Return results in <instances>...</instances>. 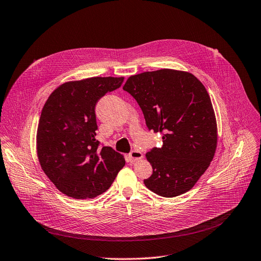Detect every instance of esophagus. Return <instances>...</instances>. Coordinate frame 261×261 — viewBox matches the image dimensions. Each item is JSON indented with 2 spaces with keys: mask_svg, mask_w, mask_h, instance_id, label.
Returning <instances> with one entry per match:
<instances>
[{
  "mask_svg": "<svg viewBox=\"0 0 261 261\" xmlns=\"http://www.w3.org/2000/svg\"><path fill=\"white\" fill-rule=\"evenodd\" d=\"M142 156H143L142 152L139 151V150H133V151H130V152L128 153V160H129V162H136V161H138V160L142 159Z\"/></svg>",
  "mask_w": 261,
  "mask_h": 261,
  "instance_id": "esophagus-1",
  "label": "esophagus"
}]
</instances>
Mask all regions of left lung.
<instances>
[{
    "mask_svg": "<svg viewBox=\"0 0 261 261\" xmlns=\"http://www.w3.org/2000/svg\"><path fill=\"white\" fill-rule=\"evenodd\" d=\"M142 110L149 130L163 145L146 153L152 174L145 186L174 197L189 191L210 165L217 128L210 96L190 73L162 69L130 76L123 87Z\"/></svg>",
    "mask_w": 261,
    "mask_h": 261,
    "instance_id": "8db88e82",
    "label": "left lung"
}]
</instances>
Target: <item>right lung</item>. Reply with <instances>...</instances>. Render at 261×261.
Returning <instances> with one entry per match:
<instances>
[{
	"label": "right lung",
	"instance_id": "right-lung-1",
	"mask_svg": "<svg viewBox=\"0 0 261 261\" xmlns=\"http://www.w3.org/2000/svg\"><path fill=\"white\" fill-rule=\"evenodd\" d=\"M123 77H92L58 87L39 118L36 146L39 163L55 187L73 198L106 192L124 165L119 152L96 139L95 108Z\"/></svg>",
	"mask_w": 261,
	"mask_h": 261
}]
</instances>
